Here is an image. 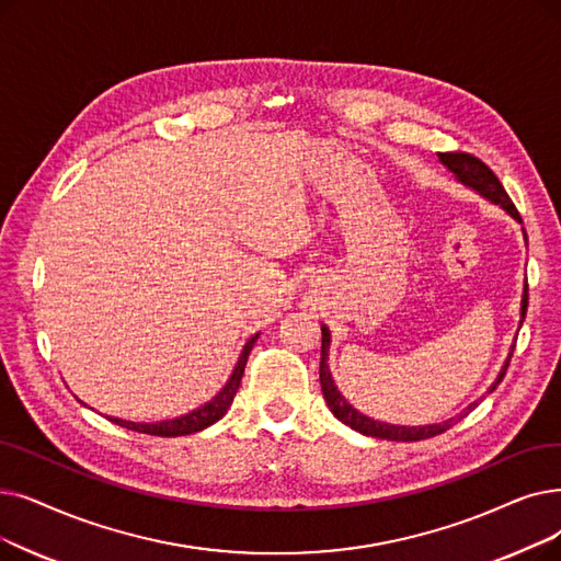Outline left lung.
<instances>
[{"instance_id":"8db88e82","label":"left lung","mask_w":561,"mask_h":561,"mask_svg":"<svg viewBox=\"0 0 561 561\" xmlns=\"http://www.w3.org/2000/svg\"><path fill=\"white\" fill-rule=\"evenodd\" d=\"M437 158H440V162L449 169V172L462 183L472 187L474 192H479L481 197H485L493 204H500L514 220L523 222L520 220V213L518 208L514 206V202L508 199L506 190L502 187L500 179L491 172L489 164H483L479 158L470 156V153H460V151H454V153H437ZM527 313V284H525V294H523V302H520V325H523V319ZM321 332H323V344H321V389H323V397L328 401V408L332 410V415L344 422L346 426H351L353 431L362 433V435H371V437H380V440H394V443H417V440H426V437H433V435H440L445 433L447 428H451L462 415L454 417V420H447L443 424H428V426H397V424H387V422H376L367 415H362L359 410H355L346 399L344 394L339 392L334 380H332V374H330V367H328V355H330V330L321 323ZM511 355H514V348H511L506 362L502 371L497 374L495 382L491 385L489 392H493V389L502 382L506 369H508V359ZM477 403H470L466 408V415L474 408Z\"/></svg>"}]
</instances>
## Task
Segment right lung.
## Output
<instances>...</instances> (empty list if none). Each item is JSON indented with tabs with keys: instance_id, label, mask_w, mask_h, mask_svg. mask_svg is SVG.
Wrapping results in <instances>:
<instances>
[{
	"instance_id": "obj_1",
	"label": "right lung",
	"mask_w": 561,
	"mask_h": 561,
	"mask_svg": "<svg viewBox=\"0 0 561 561\" xmlns=\"http://www.w3.org/2000/svg\"><path fill=\"white\" fill-rule=\"evenodd\" d=\"M256 339H259V334L248 339V344H245V348H242V353H240V357L236 362V367H233V374L229 376L227 385L208 403H204L202 408L187 412V415H183V417L164 420V422H156V424L126 422V420H118V417H107V420L118 424V426L128 428V431H137V433H146V435H160V437H179V435H190V433H197V431L208 428L217 420H222L227 415L229 405L233 403V397H236L238 387H240L242 374H245V364H248L252 346L256 344Z\"/></svg>"
}]
</instances>
